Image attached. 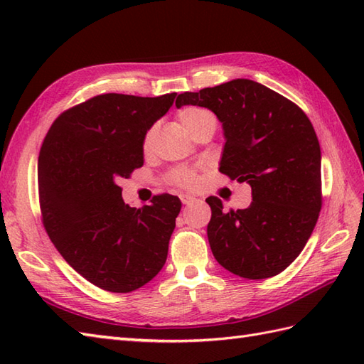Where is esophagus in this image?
Wrapping results in <instances>:
<instances>
[{"label":"esophagus","mask_w":364,"mask_h":364,"mask_svg":"<svg viewBox=\"0 0 364 364\" xmlns=\"http://www.w3.org/2000/svg\"><path fill=\"white\" fill-rule=\"evenodd\" d=\"M180 200H181L183 205H191V203L196 202V197H192V196H189V194H181V196H180Z\"/></svg>","instance_id":"1"}]
</instances>
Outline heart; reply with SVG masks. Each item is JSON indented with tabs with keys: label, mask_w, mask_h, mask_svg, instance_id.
I'll return each mask as SVG.
<instances>
[{
	"label": "heart",
	"mask_w": 364,
	"mask_h": 364,
	"mask_svg": "<svg viewBox=\"0 0 364 364\" xmlns=\"http://www.w3.org/2000/svg\"><path fill=\"white\" fill-rule=\"evenodd\" d=\"M176 117H178V122H180V125L186 129L189 134L194 133V131L200 125H203L205 122L214 120L213 114L210 111L203 109V107H196V106L184 107V109L178 112ZM153 139H154V128H151L144 137V150L145 151H149L151 149ZM170 181L181 188H194L197 184V175L194 170H191V168H176L172 173H170Z\"/></svg>",
	"instance_id": "obj_1"
}]
</instances>
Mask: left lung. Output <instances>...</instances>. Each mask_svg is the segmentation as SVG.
<instances>
[{"mask_svg": "<svg viewBox=\"0 0 364 364\" xmlns=\"http://www.w3.org/2000/svg\"><path fill=\"white\" fill-rule=\"evenodd\" d=\"M176 107H208L222 123V173L249 183L252 203L223 213L208 197V241L231 274L261 280L283 272L304 250L322 206L321 146L310 119L288 98L252 80L184 92Z\"/></svg>", "mask_w": 364, "mask_h": 364, "instance_id": "8db88e82", "label": "left lung"}]
</instances>
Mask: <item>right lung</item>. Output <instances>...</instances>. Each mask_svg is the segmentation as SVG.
I'll return each mask as SVG.
<instances>
[{
  "label": "right lung",
  "instance_id": "add662e5",
  "mask_svg": "<svg viewBox=\"0 0 364 364\" xmlns=\"http://www.w3.org/2000/svg\"><path fill=\"white\" fill-rule=\"evenodd\" d=\"M176 94H105L63 112L38 154L43 227L63 258L87 282L131 292L166 264L180 198L131 208L119 181L144 166V137Z\"/></svg>",
  "mask_w": 364,
  "mask_h": 364
}]
</instances>
